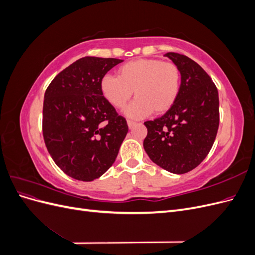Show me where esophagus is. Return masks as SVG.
<instances>
[{"mask_svg": "<svg viewBox=\"0 0 255 255\" xmlns=\"http://www.w3.org/2000/svg\"><path fill=\"white\" fill-rule=\"evenodd\" d=\"M136 125V123L134 121H130V120H128V128H132L134 126Z\"/></svg>", "mask_w": 255, "mask_h": 255, "instance_id": "1", "label": "esophagus"}]
</instances>
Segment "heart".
<instances>
[{
    "label": "heart",
    "instance_id": "b5f03b06",
    "mask_svg": "<svg viewBox=\"0 0 255 255\" xmlns=\"http://www.w3.org/2000/svg\"><path fill=\"white\" fill-rule=\"evenodd\" d=\"M181 88V71L173 63L160 59H136L120 67L119 76L104 75L100 90L107 102L118 110L135 100L125 114L128 118L141 119L153 112L167 113L175 103Z\"/></svg>",
    "mask_w": 255,
    "mask_h": 255
}]
</instances>
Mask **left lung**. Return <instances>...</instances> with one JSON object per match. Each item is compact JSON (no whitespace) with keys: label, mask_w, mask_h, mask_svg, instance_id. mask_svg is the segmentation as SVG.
Masks as SVG:
<instances>
[{"label":"left lung","mask_w":255,"mask_h":255,"mask_svg":"<svg viewBox=\"0 0 255 255\" xmlns=\"http://www.w3.org/2000/svg\"><path fill=\"white\" fill-rule=\"evenodd\" d=\"M181 71L175 103L164 116L144 122L143 140L150 159L165 170L183 174L206 157L219 127V97L215 84L201 66L179 53L165 54Z\"/></svg>","instance_id":"1"}]
</instances>
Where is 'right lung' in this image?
<instances>
[{
	"mask_svg": "<svg viewBox=\"0 0 255 255\" xmlns=\"http://www.w3.org/2000/svg\"><path fill=\"white\" fill-rule=\"evenodd\" d=\"M122 59L86 56L58 73L45 90L42 132L55 164L90 182L115 163L128 134L126 119L100 90L103 76Z\"/></svg>",
	"mask_w": 255,
	"mask_h": 255,
	"instance_id": "obj_1",
	"label": "right lung"
}]
</instances>
